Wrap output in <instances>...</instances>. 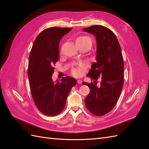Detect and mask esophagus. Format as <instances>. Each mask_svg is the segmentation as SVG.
<instances>
[{
    "mask_svg": "<svg viewBox=\"0 0 149 149\" xmlns=\"http://www.w3.org/2000/svg\"><path fill=\"white\" fill-rule=\"evenodd\" d=\"M77 83H78L79 84H82V81L80 80V79H78V80L77 81Z\"/></svg>",
    "mask_w": 149,
    "mask_h": 149,
    "instance_id": "obj_1",
    "label": "esophagus"
}]
</instances>
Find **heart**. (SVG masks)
<instances>
[{
    "label": "heart",
    "instance_id": "obj_1",
    "mask_svg": "<svg viewBox=\"0 0 149 149\" xmlns=\"http://www.w3.org/2000/svg\"><path fill=\"white\" fill-rule=\"evenodd\" d=\"M76 44L77 46H84L86 45H91L92 44V40L90 37L87 36H80L76 39ZM82 65L79 66V68H73L71 70L72 75L74 76H79L81 75L80 68L82 67Z\"/></svg>",
    "mask_w": 149,
    "mask_h": 149
}]
</instances>
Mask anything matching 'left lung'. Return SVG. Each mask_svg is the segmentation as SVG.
<instances>
[{
	"label": "left lung",
	"mask_w": 149,
	"mask_h": 149,
	"mask_svg": "<svg viewBox=\"0 0 149 149\" xmlns=\"http://www.w3.org/2000/svg\"><path fill=\"white\" fill-rule=\"evenodd\" d=\"M83 31L95 36L97 45V63H93L87 75L95 81L83 83L90 90L85 105L93 115L101 116L113 109L122 90L124 64L121 47L115 34L106 27L92 26ZM99 77L101 82L97 87L96 81Z\"/></svg>",
	"instance_id": "obj_1"
}]
</instances>
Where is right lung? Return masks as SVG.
Wrapping results in <instances>:
<instances>
[{
    "label": "right lung",
    "instance_id": "1",
    "mask_svg": "<svg viewBox=\"0 0 149 149\" xmlns=\"http://www.w3.org/2000/svg\"><path fill=\"white\" fill-rule=\"evenodd\" d=\"M72 28L50 27L36 37L29 58L27 75L34 102L44 115H58L65 108L72 88L76 84L75 79L66 76L61 82L53 83L54 65L58 62L59 43L63 36Z\"/></svg>",
    "mask_w": 149,
    "mask_h": 149
}]
</instances>
